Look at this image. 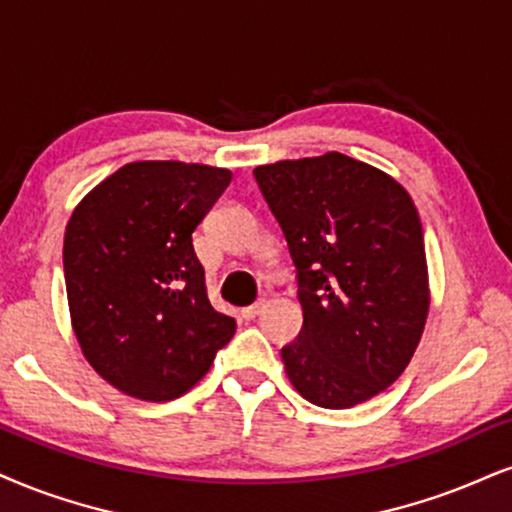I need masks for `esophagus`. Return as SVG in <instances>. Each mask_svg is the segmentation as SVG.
<instances>
[{"label": "esophagus", "mask_w": 512, "mask_h": 512, "mask_svg": "<svg viewBox=\"0 0 512 512\" xmlns=\"http://www.w3.org/2000/svg\"><path fill=\"white\" fill-rule=\"evenodd\" d=\"M263 311H266V301H256V304L242 308V318L244 320H254L256 315H261Z\"/></svg>", "instance_id": "obj_1"}]
</instances>
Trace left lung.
<instances>
[{
	"mask_svg": "<svg viewBox=\"0 0 512 512\" xmlns=\"http://www.w3.org/2000/svg\"><path fill=\"white\" fill-rule=\"evenodd\" d=\"M285 232L304 327L282 349L289 382L320 408H351L399 380L418 349L430 280L410 194L339 151L254 168Z\"/></svg>",
	"mask_w": 512,
	"mask_h": 512,
	"instance_id": "1",
	"label": "left lung"
}]
</instances>
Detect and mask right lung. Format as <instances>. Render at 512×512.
Listing matches in <instances>:
<instances>
[{
  "label": "right lung",
  "instance_id": "add662e5",
  "mask_svg": "<svg viewBox=\"0 0 512 512\" xmlns=\"http://www.w3.org/2000/svg\"><path fill=\"white\" fill-rule=\"evenodd\" d=\"M232 173L204 163L135 161L75 206L63 237L71 325L111 387L173 401L237 330L206 294L192 232Z\"/></svg>",
  "mask_w": 512,
  "mask_h": 512
}]
</instances>
